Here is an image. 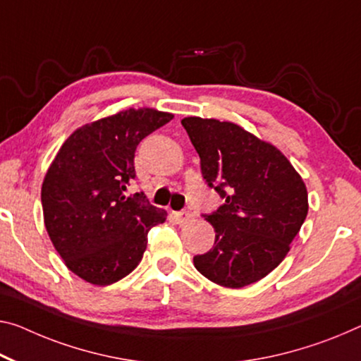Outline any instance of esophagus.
I'll use <instances>...</instances> for the list:
<instances>
[{"instance_id":"1","label":"esophagus","mask_w":361,"mask_h":361,"mask_svg":"<svg viewBox=\"0 0 361 361\" xmlns=\"http://www.w3.org/2000/svg\"><path fill=\"white\" fill-rule=\"evenodd\" d=\"M174 219L179 226H184L187 223H190L193 219V214L192 212H179V213H174Z\"/></svg>"}]
</instances>
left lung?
Wrapping results in <instances>:
<instances>
[{
	"label": "left lung",
	"instance_id": "obj_1",
	"mask_svg": "<svg viewBox=\"0 0 361 361\" xmlns=\"http://www.w3.org/2000/svg\"><path fill=\"white\" fill-rule=\"evenodd\" d=\"M182 126L204 180L224 198L218 212L204 216L214 245L193 257V264L227 289L250 286L289 253L308 213L307 185L279 148L238 124L188 116Z\"/></svg>",
	"mask_w": 361,
	"mask_h": 361
}]
</instances>
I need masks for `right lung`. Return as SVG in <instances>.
Returning <instances> with one entry per match:
<instances>
[{
    "label": "right lung",
    "mask_w": 361,
    "mask_h": 361,
    "mask_svg": "<svg viewBox=\"0 0 361 361\" xmlns=\"http://www.w3.org/2000/svg\"><path fill=\"white\" fill-rule=\"evenodd\" d=\"M174 114L129 108L80 126L68 137L42 184L43 221L59 257L93 286L123 279L142 262L148 231L166 209L143 193L126 197L135 179L137 145Z\"/></svg>",
    "instance_id": "obj_1"
}]
</instances>
